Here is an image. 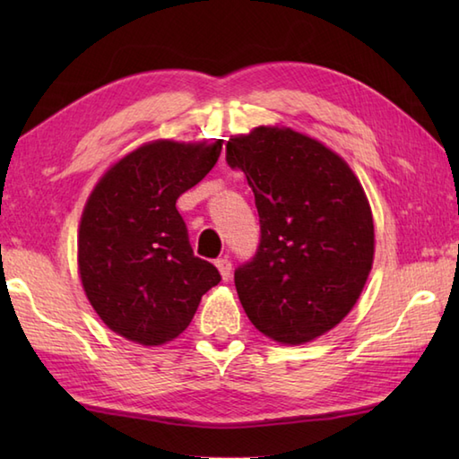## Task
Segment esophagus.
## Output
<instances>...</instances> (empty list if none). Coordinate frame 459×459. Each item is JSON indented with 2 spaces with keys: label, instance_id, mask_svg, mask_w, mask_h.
Listing matches in <instances>:
<instances>
[{
  "label": "esophagus",
  "instance_id": "34e87169",
  "mask_svg": "<svg viewBox=\"0 0 459 459\" xmlns=\"http://www.w3.org/2000/svg\"><path fill=\"white\" fill-rule=\"evenodd\" d=\"M214 264H217V268H219V272H221V276H222V280H224V281L230 280V274H232V264H230V260H229L227 256H221V258H217V262H214Z\"/></svg>",
  "mask_w": 459,
  "mask_h": 459
}]
</instances>
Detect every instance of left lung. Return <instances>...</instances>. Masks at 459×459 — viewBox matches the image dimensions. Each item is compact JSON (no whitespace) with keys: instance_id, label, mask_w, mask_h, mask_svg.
<instances>
[{"instance_id":"left-lung-1","label":"left lung","mask_w":459,"mask_h":459,"mask_svg":"<svg viewBox=\"0 0 459 459\" xmlns=\"http://www.w3.org/2000/svg\"><path fill=\"white\" fill-rule=\"evenodd\" d=\"M260 217L258 248L235 270L248 319L280 343L299 345L343 319L373 266L375 229L355 173L324 143L260 126L227 143Z\"/></svg>"}]
</instances>
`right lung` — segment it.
Instances as JSON below:
<instances>
[{"mask_svg": "<svg viewBox=\"0 0 459 459\" xmlns=\"http://www.w3.org/2000/svg\"><path fill=\"white\" fill-rule=\"evenodd\" d=\"M221 155L214 143L153 142L126 155L96 185L79 230L81 280L116 333L161 345L183 333L204 291L221 281L193 255L175 203Z\"/></svg>", "mask_w": 459, "mask_h": 459, "instance_id": "1", "label": "right lung"}]
</instances>
